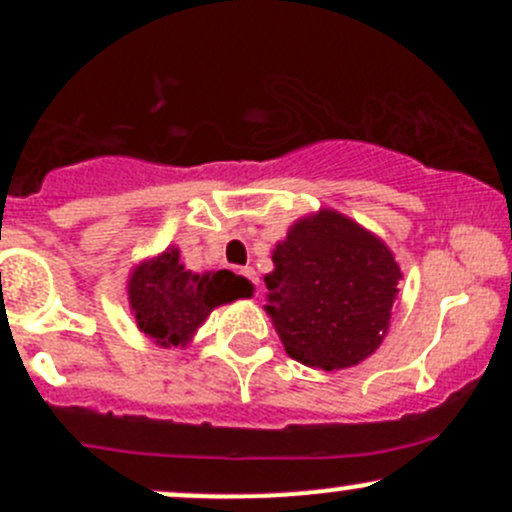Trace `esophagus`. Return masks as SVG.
Masks as SVG:
<instances>
[{
  "label": "esophagus",
  "mask_w": 512,
  "mask_h": 512,
  "mask_svg": "<svg viewBox=\"0 0 512 512\" xmlns=\"http://www.w3.org/2000/svg\"><path fill=\"white\" fill-rule=\"evenodd\" d=\"M242 275H245L247 277V280H250L252 282V285H260V277H257V272L255 270H252V267H245V270H242Z\"/></svg>",
  "instance_id": "34e87169"
}]
</instances>
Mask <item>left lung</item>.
Returning <instances> with one entry per match:
<instances>
[{
  "mask_svg": "<svg viewBox=\"0 0 512 512\" xmlns=\"http://www.w3.org/2000/svg\"><path fill=\"white\" fill-rule=\"evenodd\" d=\"M272 262L265 309L292 359L334 371L379 349L401 282L384 240L324 208L289 227Z\"/></svg>",
  "mask_w": 512,
  "mask_h": 512,
  "instance_id": "left-lung-1",
  "label": "left lung"
}]
</instances>
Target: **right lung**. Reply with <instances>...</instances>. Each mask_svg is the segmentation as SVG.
<instances>
[{
  "label": "right lung",
  "mask_w": 512,
  "mask_h": 512,
  "mask_svg": "<svg viewBox=\"0 0 512 512\" xmlns=\"http://www.w3.org/2000/svg\"><path fill=\"white\" fill-rule=\"evenodd\" d=\"M250 280L230 270H185L178 247L143 260L128 277V302L138 329L158 347H185L215 307L252 297Z\"/></svg>",
  "instance_id": "add662e5"
}]
</instances>
